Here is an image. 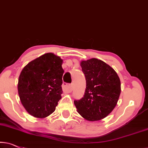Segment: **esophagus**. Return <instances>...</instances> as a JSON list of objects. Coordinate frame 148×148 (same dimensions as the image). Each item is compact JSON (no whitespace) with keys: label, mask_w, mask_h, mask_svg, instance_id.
I'll return each mask as SVG.
<instances>
[{"label":"esophagus","mask_w":148,"mask_h":148,"mask_svg":"<svg viewBox=\"0 0 148 148\" xmlns=\"http://www.w3.org/2000/svg\"><path fill=\"white\" fill-rule=\"evenodd\" d=\"M63 89L65 91L70 93V92H71L73 90V86L72 85H69L67 83H64L63 84Z\"/></svg>","instance_id":"obj_1"}]
</instances>
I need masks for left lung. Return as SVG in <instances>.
<instances>
[{"instance_id": "obj_1", "label": "left lung", "mask_w": 148, "mask_h": 148, "mask_svg": "<svg viewBox=\"0 0 148 148\" xmlns=\"http://www.w3.org/2000/svg\"><path fill=\"white\" fill-rule=\"evenodd\" d=\"M86 80L83 97L75 100L77 112L85 119H103L116 106L121 93V83L117 73L101 60L91 59L81 62Z\"/></svg>"}]
</instances>
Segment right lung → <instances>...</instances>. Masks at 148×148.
<instances>
[{"label":"right lung","mask_w":148,"mask_h":148,"mask_svg":"<svg viewBox=\"0 0 148 148\" xmlns=\"http://www.w3.org/2000/svg\"><path fill=\"white\" fill-rule=\"evenodd\" d=\"M62 63L59 57L49 53L23 68L18 78V91L29 114L43 118L54 112L63 93Z\"/></svg>","instance_id":"1"}]
</instances>
